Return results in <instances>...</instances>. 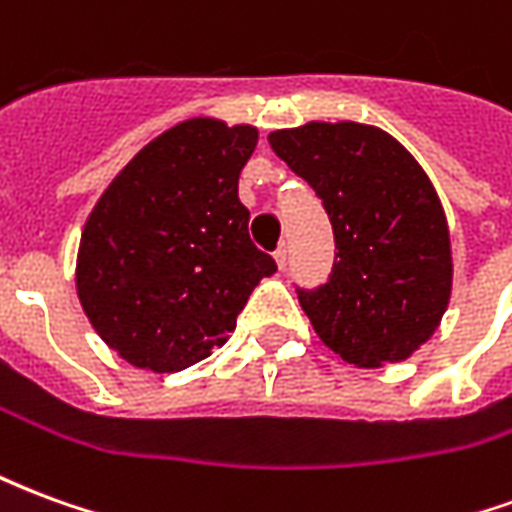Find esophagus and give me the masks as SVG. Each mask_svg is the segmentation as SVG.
<instances>
[{
    "mask_svg": "<svg viewBox=\"0 0 512 512\" xmlns=\"http://www.w3.org/2000/svg\"><path fill=\"white\" fill-rule=\"evenodd\" d=\"M274 260H277V266H279V268L288 266V246H285V244L279 246L277 252H274Z\"/></svg>",
    "mask_w": 512,
    "mask_h": 512,
    "instance_id": "esophagus-1",
    "label": "esophagus"
}]
</instances>
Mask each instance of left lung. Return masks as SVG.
<instances>
[{
  "mask_svg": "<svg viewBox=\"0 0 512 512\" xmlns=\"http://www.w3.org/2000/svg\"><path fill=\"white\" fill-rule=\"evenodd\" d=\"M268 142L332 222V274L296 288L315 332L359 367L414 354L439 326L452 285L447 219L428 175L397 139L362 123H307Z\"/></svg>",
  "mask_w": 512,
  "mask_h": 512,
  "instance_id": "1",
  "label": "left lung"
}]
</instances>
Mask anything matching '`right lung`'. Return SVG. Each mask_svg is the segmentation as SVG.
<instances>
[{
    "label": "right lung",
    "mask_w": 512,
    "mask_h": 512,
    "mask_svg": "<svg viewBox=\"0 0 512 512\" xmlns=\"http://www.w3.org/2000/svg\"><path fill=\"white\" fill-rule=\"evenodd\" d=\"M255 145L252 126L178 123L128 161L84 224L79 301L134 367L178 373L211 356L257 282L277 271L238 200Z\"/></svg>",
    "instance_id": "obj_1"
}]
</instances>
